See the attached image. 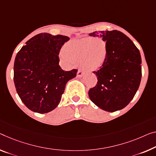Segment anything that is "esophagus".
Segmentation results:
<instances>
[{
	"label": "esophagus",
	"mask_w": 156,
	"mask_h": 156,
	"mask_svg": "<svg viewBox=\"0 0 156 156\" xmlns=\"http://www.w3.org/2000/svg\"><path fill=\"white\" fill-rule=\"evenodd\" d=\"M83 75V72L82 70H79L77 72V76H79V77H81Z\"/></svg>",
	"instance_id": "34e87169"
}]
</instances>
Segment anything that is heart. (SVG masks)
<instances>
[{
	"instance_id": "heart-1",
	"label": "heart",
	"mask_w": 156,
	"mask_h": 156,
	"mask_svg": "<svg viewBox=\"0 0 156 156\" xmlns=\"http://www.w3.org/2000/svg\"><path fill=\"white\" fill-rule=\"evenodd\" d=\"M109 46L102 38L84 37L66 43L60 56L68 66L80 64L83 70H99L106 63Z\"/></svg>"
}]
</instances>
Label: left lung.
<instances>
[{
  "instance_id": "obj_1",
  "label": "left lung",
  "mask_w": 156,
  "mask_h": 156,
  "mask_svg": "<svg viewBox=\"0 0 156 156\" xmlns=\"http://www.w3.org/2000/svg\"><path fill=\"white\" fill-rule=\"evenodd\" d=\"M90 36L107 41L109 52L106 63L93 73L98 83L88 91L94 104L105 111L123 109L133 100L142 78L140 52L128 36L119 30L93 32Z\"/></svg>"
}]
</instances>
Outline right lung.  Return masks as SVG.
<instances>
[{"label":"right lung","instance_id":"1","mask_svg":"<svg viewBox=\"0 0 156 156\" xmlns=\"http://www.w3.org/2000/svg\"><path fill=\"white\" fill-rule=\"evenodd\" d=\"M70 37L42 33L26 42L15 57L14 82L21 101L31 111L48 113L59 105L66 83L77 70L59 66L61 48Z\"/></svg>","mask_w":156,"mask_h":156}]
</instances>
